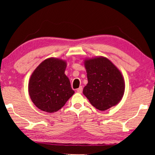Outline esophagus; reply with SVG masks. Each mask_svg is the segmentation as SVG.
Returning <instances> with one entry per match:
<instances>
[{"mask_svg": "<svg viewBox=\"0 0 155 155\" xmlns=\"http://www.w3.org/2000/svg\"><path fill=\"white\" fill-rule=\"evenodd\" d=\"M77 91L78 93H80V94L82 93V91H83V87L81 86V87H78V88L77 89Z\"/></svg>", "mask_w": 155, "mask_h": 155, "instance_id": "34e87169", "label": "esophagus"}]
</instances>
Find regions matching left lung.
<instances>
[{"instance_id":"8db88e82","label":"left lung","mask_w":155,"mask_h":155,"mask_svg":"<svg viewBox=\"0 0 155 155\" xmlns=\"http://www.w3.org/2000/svg\"><path fill=\"white\" fill-rule=\"evenodd\" d=\"M88 83L83 93L91 105L100 111L115 106L124 94V77L109 59L96 57L84 60Z\"/></svg>"}]
</instances>
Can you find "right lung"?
Masks as SVG:
<instances>
[{"instance_id":"add662e5","label":"right lung","mask_w":155,"mask_h":155,"mask_svg":"<svg viewBox=\"0 0 155 155\" xmlns=\"http://www.w3.org/2000/svg\"><path fill=\"white\" fill-rule=\"evenodd\" d=\"M66 61L50 57L35 68L28 81V94L41 111L54 113L65 105L74 94L65 74Z\"/></svg>"}]
</instances>
